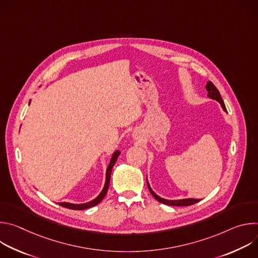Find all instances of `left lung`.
I'll return each instance as SVG.
<instances>
[{"label":"left lung","mask_w":258,"mask_h":258,"mask_svg":"<svg viewBox=\"0 0 258 258\" xmlns=\"http://www.w3.org/2000/svg\"><path fill=\"white\" fill-rule=\"evenodd\" d=\"M205 89L207 91V97L212 99V100H215L217 101L220 106H222L223 110L225 112H227V108L225 106V103L222 99V97H220V94L218 92V90L214 87V85L211 83V82H207L206 86H205ZM147 185H148V188H149V191L150 193L152 194V196L160 203H163V204H166V205H170V206H190V205H193L197 202L200 201V199H195V198H183V199H176V200H168V199H164L160 196H158L153 190L152 188L150 187V183L148 181V179H147Z\"/></svg>","instance_id":"obj_1"}]
</instances>
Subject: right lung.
Wrapping results in <instances>:
<instances>
[{"label":"right lung","mask_w":258,"mask_h":258,"mask_svg":"<svg viewBox=\"0 0 258 258\" xmlns=\"http://www.w3.org/2000/svg\"><path fill=\"white\" fill-rule=\"evenodd\" d=\"M29 104H30V101H29ZM120 152L119 150H115L113 152V154L111 155V159H110V162L107 166V169H106V178H105V183H104V187L102 189V191L100 192V194L93 200L89 201V202H86V203H81V204H76V203H69V202H58V204L60 206H63L65 208H69V209H73V210H85V209H88V208H91L93 206H96L97 204H99L105 197L107 191H108V188H109V182H110V176H111V171H112V168L119 156Z\"/></svg>","instance_id":"add662e5"}]
</instances>
